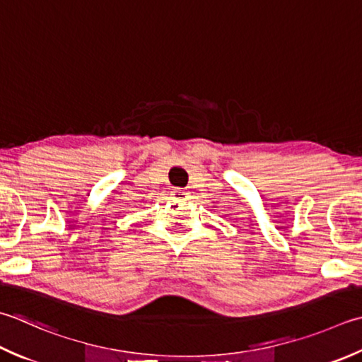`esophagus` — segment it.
<instances>
[{
  "instance_id": "34e87169",
  "label": "esophagus",
  "mask_w": 362,
  "mask_h": 362,
  "mask_svg": "<svg viewBox=\"0 0 362 362\" xmlns=\"http://www.w3.org/2000/svg\"><path fill=\"white\" fill-rule=\"evenodd\" d=\"M171 196H173V199H175V201H187L188 199V191L182 189V188H175V189H173Z\"/></svg>"
}]
</instances>
